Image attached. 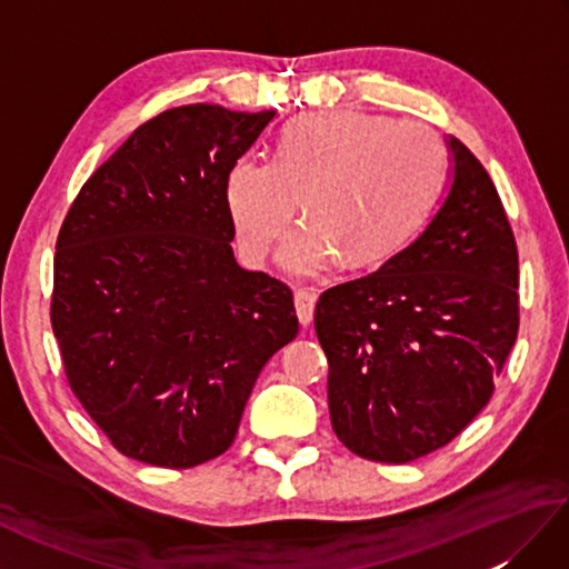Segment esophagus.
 Segmentation results:
<instances>
[{
	"mask_svg": "<svg viewBox=\"0 0 569 569\" xmlns=\"http://www.w3.org/2000/svg\"><path fill=\"white\" fill-rule=\"evenodd\" d=\"M296 312H298V320L303 328L312 322V316H316V293L308 291V288H300L296 291Z\"/></svg>",
	"mask_w": 569,
	"mask_h": 569,
	"instance_id": "obj_1",
	"label": "esophagus"
}]
</instances>
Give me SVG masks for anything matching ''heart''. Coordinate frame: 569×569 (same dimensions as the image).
I'll return each mask as SVG.
<instances>
[{
    "label": "heart",
    "mask_w": 569,
    "mask_h": 569,
    "mask_svg": "<svg viewBox=\"0 0 569 569\" xmlns=\"http://www.w3.org/2000/svg\"><path fill=\"white\" fill-rule=\"evenodd\" d=\"M445 173L440 139L420 122L316 112L283 129L273 161L244 153L229 166L224 200L241 251L261 261L291 224L278 263L318 276L340 259L367 269L401 249L426 220Z\"/></svg>",
    "instance_id": "obj_1"
}]
</instances>
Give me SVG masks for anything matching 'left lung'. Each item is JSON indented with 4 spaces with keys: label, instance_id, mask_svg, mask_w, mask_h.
<instances>
[{
    "label": "left lung",
    "instance_id": "obj_1",
    "mask_svg": "<svg viewBox=\"0 0 569 569\" xmlns=\"http://www.w3.org/2000/svg\"><path fill=\"white\" fill-rule=\"evenodd\" d=\"M447 149L450 188L426 229L316 308L332 430L373 462H413L457 438L518 335L509 217L477 156L455 137Z\"/></svg>",
    "mask_w": 569,
    "mask_h": 569
}]
</instances>
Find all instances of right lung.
Segmentation results:
<instances>
[{
    "label": "right lung",
    "mask_w": 569,
    "mask_h": 569,
    "mask_svg": "<svg viewBox=\"0 0 569 569\" xmlns=\"http://www.w3.org/2000/svg\"><path fill=\"white\" fill-rule=\"evenodd\" d=\"M276 110L186 104L90 176L56 241L51 325L66 377L119 452L188 469L234 442L266 361L298 335L293 293L241 269L229 166Z\"/></svg>",
    "instance_id": "add662e5"
}]
</instances>
